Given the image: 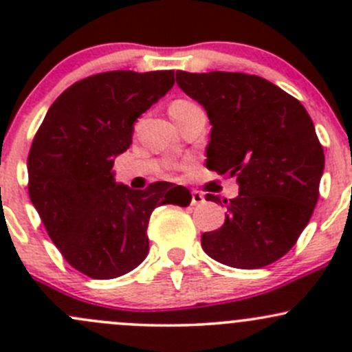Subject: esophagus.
Masks as SVG:
<instances>
[{"instance_id":"1","label":"esophagus","mask_w":352,"mask_h":352,"mask_svg":"<svg viewBox=\"0 0 352 352\" xmlns=\"http://www.w3.org/2000/svg\"><path fill=\"white\" fill-rule=\"evenodd\" d=\"M204 202V196H202L199 190H192V194H190V204L192 206H199Z\"/></svg>"}]
</instances>
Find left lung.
Returning a JSON list of instances; mask_svg holds the SVG:
<instances>
[{"label": "left lung", "instance_id": "obj_1", "mask_svg": "<svg viewBox=\"0 0 352 352\" xmlns=\"http://www.w3.org/2000/svg\"><path fill=\"white\" fill-rule=\"evenodd\" d=\"M177 85L211 122L206 166L235 177L239 196L225 223L201 236L202 250L230 267L272 264L296 243L318 199L324 150L303 105L255 74L177 71Z\"/></svg>", "mask_w": 352, "mask_h": 352}]
</instances>
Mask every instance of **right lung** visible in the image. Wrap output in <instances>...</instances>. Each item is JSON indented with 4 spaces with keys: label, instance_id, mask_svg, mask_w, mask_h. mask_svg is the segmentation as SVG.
<instances>
[{
    "label": "right lung",
    "instance_id": "add662e5",
    "mask_svg": "<svg viewBox=\"0 0 352 352\" xmlns=\"http://www.w3.org/2000/svg\"><path fill=\"white\" fill-rule=\"evenodd\" d=\"M173 71H109L71 85L45 113L28 153V194L49 236L76 271L127 274L146 258L148 221L160 204H189L182 186L134 190L116 182L113 160L134 122L172 90Z\"/></svg>",
    "mask_w": 352,
    "mask_h": 352
}]
</instances>
